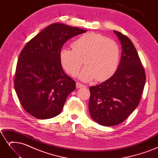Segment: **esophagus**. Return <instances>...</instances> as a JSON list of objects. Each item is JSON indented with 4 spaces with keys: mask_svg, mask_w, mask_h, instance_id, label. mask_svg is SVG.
I'll use <instances>...</instances> for the list:
<instances>
[{
    "mask_svg": "<svg viewBox=\"0 0 158 158\" xmlns=\"http://www.w3.org/2000/svg\"><path fill=\"white\" fill-rule=\"evenodd\" d=\"M76 88H84V87H85L84 85H83V84H80V83H79V82H76Z\"/></svg>",
    "mask_w": 158,
    "mask_h": 158,
    "instance_id": "1",
    "label": "esophagus"
}]
</instances>
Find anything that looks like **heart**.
I'll return each mask as SVG.
<instances>
[{"instance_id": "b5f03b06", "label": "heart", "mask_w": 158, "mask_h": 158, "mask_svg": "<svg viewBox=\"0 0 158 158\" xmlns=\"http://www.w3.org/2000/svg\"><path fill=\"white\" fill-rule=\"evenodd\" d=\"M72 48L62 49L60 59L63 69L69 74H78L80 80L89 82L95 80L102 82L115 73L120 59V49L117 43L99 33L88 32L72 44Z\"/></svg>"}]
</instances>
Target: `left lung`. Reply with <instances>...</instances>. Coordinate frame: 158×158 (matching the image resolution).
<instances>
[{"mask_svg":"<svg viewBox=\"0 0 158 158\" xmlns=\"http://www.w3.org/2000/svg\"><path fill=\"white\" fill-rule=\"evenodd\" d=\"M113 32L121 44L120 63L111 78L89 88L91 117L106 127L118 125L135 111L146 82L144 69L132 41L121 33Z\"/></svg>","mask_w":158,"mask_h":158,"instance_id":"obj_1","label":"left lung"}]
</instances>
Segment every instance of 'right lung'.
<instances>
[{
	"label": "right lung",
	"instance_id": "1",
	"mask_svg": "<svg viewBox=\"0 0 158 158\" xmlns=\"http://www.w3.org/2000/svg\"><path fill=\"white\" fill-rule=\"evenodd\" d=\"M86 31L52 23L23 47L17 63L14 88L22 106L33 117L47 119L62 111L76 82L62 67L61 48L70 38Z\"/></svg>",
	"mask_w": 158,
	"mask_h": 158
}]
</instances>
